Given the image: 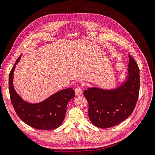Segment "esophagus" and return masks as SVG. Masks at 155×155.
<instances>
[{
  "label": "esophagus",
  "mask_w": 155,
  "mask_h": 155,
  "mask_svg": "<svg viewBox=\"0 0 155 155\" xmlns=\"http://www.w3.org/2000/svg\"><path fill=\"white\" fill-rule=\"evenodd\" d=\"M75 93H76V94L77 96H80L82 94V90H81V88L78 86L75 89Z\"/></svg>",
  "instance_id": "34e87169"
}]
</instances>
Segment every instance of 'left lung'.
Here are the masks:
<instances>
[{
	"instance_id": "left-lung-1",
	"label": "left lung",
	"mask_w": 155,
	"mask_h": 155,
	"mask_svg": "<svg viewBox=\"0 0 155 155\" xmlns=\"http://www.w3.org/2000/svg\"><path fill=\"white\" fill-rule=\"evenodd\" d=\"M128 76L115 89L88 88L83 92L88 103V117L94 125L106 129L121 123L133 113L140 90V69L129 55Z\"/></svg>"
}]
</instances>
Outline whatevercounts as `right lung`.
Listing matches in <instances>:
<instances>
[{"label": "right lung", "instance_id": "1", "mask_svg": "<svg viewBox=\"0 0 155 155\" xmlns=\"http://www.w3.org/2000/svg\"><path fill=\"white\" fill-rule=\"evenodd\" d=\"M21 57L17 59L9 74L10 99L17 114L26 124L35 129L51 130L59 127L64 118L68 101L75 96L74 91L72 88L64 89L38 104H32L23 100L13 85L14 70Z\"/></svg>", "mask_w": 155, "mask_h": 155}]
</instances>
